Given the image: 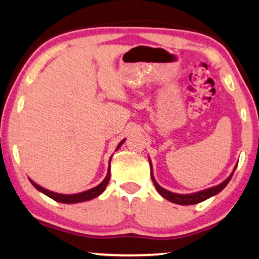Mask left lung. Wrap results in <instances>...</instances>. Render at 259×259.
<instances>
[{"label":"left lung","instance_id":"1","mask_svg":"<svg viewBox=\"0 0 259 259\" xmlns=\"http://www.w3.org/2000/svg\"><path fill=\"white\" fill-rule=\"evenodd\" d=\"M149 163H150L151 179H153V183L155 185V188H156L157 193H159L162 197H165L166 200H168V201H171L173 203H177V205H183V206L200 203V202L205 201V200L209 199V197L217 195L218 193H221V191L223 190L224 188H226L228 185V183L230 182V179H232L233 175H234V171H235L236 166H238V165H235V167H234L233 172L230 173L229 177H228L226 181L222 182L221 184L215 185V187H211V188H208V189H205V190H201V191H196V193H191V194H177V193H172V191L165 189V188L161 187V185L157 183L156 181H155L154 173H153V165H151L150 157H149Z\"/></svg>","mask_w":259,"mask_h":259}]
</instances>
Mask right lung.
Segmentation results:
<instances>
[{"instance_id": "1", "label": "right lung", "mask_w": 259, "mask_h": 259, "mask_svg": "<svg viewBox=\"0 0 259 259\" xmlns=\"http://www.w3.org/2000/svg\"><path fill=\"white\" fill-rule=\"evenodd\" d=\"M124 141H126V139H123V141H121L120 143H118V145L116 147V150H118V149L121 148V145L123 144ZM116 150H115V151H116ZM111 157H112V155H111ZM111 157H110V160H109L108 173H106V177L103 179L102 183L97 185V187L92 188V189H88L86 191H82V193H77V194H60V193H56V191L48 190V189H46V188L41 187V185H38L37 183H35V182H33L32 179L29 178V181H30V183H31L33 187H35L38 191H41V193L45 194L46 196L51 197V199H53L54 201H57V202H60V203H78V202L90 201V200L98 197L100 194H102L103 191L105 190L106 185H108L109 181H110V162H111Z\"/></svg>"}]
</instances>
